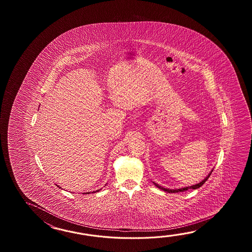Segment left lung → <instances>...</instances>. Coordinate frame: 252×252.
Here are the masks:
<instances>
[{
  "label": "left lung",
  "mask_w": 252,
  "mask_h": 252,
  "mask_svg": "<svg viewBox=\"0 0 252 252\" xmlns=\"http://www.w3.org/2000/svg\"><path fill=\"white\" fill-rule=\"evenodd\" d=\"M212 172L210 173L209 175H208L207 177L204 178V180H203L202 182H200L199 184H196V185H193V186H192V187H188V188H180V189L172 190V189H166V188H162V187L158 186V184H156V183H154V185H155L157 188H160V189L164 190V191H166V192H167V193H178V192H184V191H187V190H188V189H197V188H201V187L204 185V183L207 181V179L209 178L210 176H211V174H212Z\"/></svg>",
  "instance_id": "8db88e82"
}]
</instances>
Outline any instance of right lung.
Returning a JSON list of instances; mask_svg holds the SVG:
<instances>
[{"instance_id": "obj_1", "label": "right lung", "mask_w": 252, "mask_h": 252, "mask_svg": "<svg viewBox=\"0 0 252 252\" xmlns=\"http://www.w3.org/2000/svg\"><path fill=\"white\" fill-rule=\"evenodd\" d=\"M98 191H99V190H98ZM98 191H96V192H98ZM93 193H94V192H93Z\"/></svg>"}]
</instances>
